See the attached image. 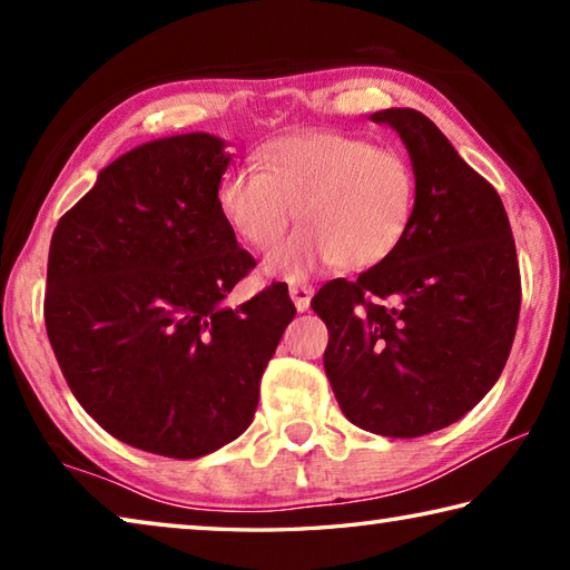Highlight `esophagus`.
<instances>
[{"mask_svg":"<svg viewBox=\"0 0 570 570\" xmlns=\"http://www.w3.org/2000/svg\"><path fill=\"white\" fill-rule=\"evenodd\" d=\"M288 294H292L298 312H306L308 302H312V296H314V288L308 286V284H292V288H288Z\"/></svg>","mask_w":570,"mask_h":570,"instance_id":"34e87169","label":"esophagus"}]
</instances>
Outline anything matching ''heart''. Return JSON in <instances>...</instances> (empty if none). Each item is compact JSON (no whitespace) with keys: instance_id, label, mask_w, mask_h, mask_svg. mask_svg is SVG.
<instances>
[{"instance_id":"b5f03b06","label":"heart","mask_w":570,"mask_h":570,"mask_svg":"<svg viewBox=\"0 0 570 570\" xmlns=\"http://www.w3.org/2000/svg\"><path fill=\"white\" fill-rule=\"evenodd\" d=\"M414 208L410 158L344 132L288 135L266 148L262 170L236 168L218 186L228 228L262 254L282 244L298 210L306 228L272 262L288 278L324 264H382L410 234Z\"/></svg>"}]
</instances>
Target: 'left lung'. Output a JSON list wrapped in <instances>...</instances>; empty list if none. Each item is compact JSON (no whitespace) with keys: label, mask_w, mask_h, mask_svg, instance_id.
Wrapping results in <instances>:
<instances>
[{"label":"left lung","mask_w":570,"mask_h":570,"mask_svg":"<svg viewBox=\"0 0 570 570\" xmlns=\"http://www.w3.org/2000/svg\"><path fill=\"white\" fill-rule=\"evenodd\" d=\"M400 132L417 176L410 234L354 282L312 298L330 330L324 372L344 417L384 438H422L475 407L515 340L520 268L498 190L422 112L372 115Z\"/></svg>","instance_id":"1"}]
</instances>
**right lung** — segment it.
<instances>
[{
	"instance_id": "add662e5",
	"label": "right lung",
	"mask_w": 570,
	"mask_h": 570,
	"mask_svg": "<svg viewBox=\"0 0 570 570\" xmlns=\"http://www.w3.org/2000/svg\"><path fill=\"white\" fill-rule=\"evenodd\" d=\"M224 146L188 132L125 153L50 244L45 324L75 400L163 458L196 460L244 435L296 314L282 282L220 306L256 266L218 210Z\"/></svg>"
}]
</instances>
